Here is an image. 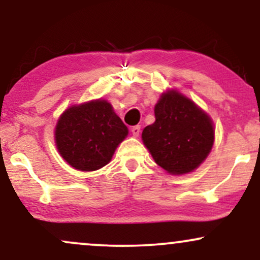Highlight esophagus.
<instances>
[{"label": "esophagus", "mask_w": 260, "mask_h": 260, "mask_svg": "<svg viewBox=\"0 0 260 260\" xmlns=\"http://www.w3.org/2000/svg\"><path fill=\"white\" fill-rule=\"evenodd\" d=\"M131 132H132V134L134 137H138L139 133H140V126H134L131 128Z\"/></svg>", "instance_id": "34e87169"}]
</instances>
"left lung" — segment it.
<instances>
[{"label": "left lung", "mask_w": 260, "mask_h": 260, "mask_svg": "<svg viewBox=\"0 0 260 260\" xmlns=\"http://www.w3.org/2000/svg\"><path fill=\"white\" fill-rule=\"evenodd\" d=\"M157 165L174 175L193 171L205 160L214 143L210 117L193 101L171 90L155 105V122L142 133Z\"/></svg>", "instance_id": "1"}]
</instances>
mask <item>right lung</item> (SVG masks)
Listing matches in <instances>:
<instances>
[{
	"label": "right lung",
	"mask_w": 260,
	"mask_h": 260,
	"mask_svg": "<svg viewBox=\"0 0 260 260\" xmlns=\"http://www.w3.org/2000/svg\"><path fill=\"white\" fill-rule=\"evenodd\" d=\"M128 129L105 100L72 106L56 126V145L61 156L80 171H95L110 162Z\"/></svg>",
	"instance_id": "right-lung-1"
}]
</instances>
